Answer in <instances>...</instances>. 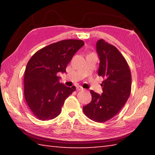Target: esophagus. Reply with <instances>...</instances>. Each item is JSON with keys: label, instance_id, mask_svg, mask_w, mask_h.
<instances>
[{"label": "esophagus", "instance_id": "esophagus-1", "mask_svg": "<svg viewBox=\"0 0 155 155\" xmlns=\"http://www.w3.org/2000/svg\"><path fill=\"white\" fill-rule=\"evenodd\" d=\"M77 91H81V90H83V88L81 87L80 85H78L77 86Z\"/></svg>", "mask_w": 155, "mask_h": 155}]
</instances>
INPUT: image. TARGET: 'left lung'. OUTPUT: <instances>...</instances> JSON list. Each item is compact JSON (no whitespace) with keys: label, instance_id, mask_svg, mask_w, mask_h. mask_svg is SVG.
I'll list each match as a JSON object with an SVG mask.
<instances>
[{"label":"left lung","instance_id":"obj_1","mask_svg":"<svg viewBox=\"0 0 155 155\" xmlns=\"http://www.w3.org/2000/svg\"><path fill=\"white\" fill-rule=\"evenodd\" d=\"M100 59L98 74L104 78L101 95L90 91L91 101L83 107L84 114L97 122L114 117L127 103L131 91V73L127 61L114 46L103 39L96 43Z\"/></svg>","mask_w":155,"mask_h":155}]
</instances>
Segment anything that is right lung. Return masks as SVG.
Masks as SVG:
<instances>
[{"instance_id":"obj_1","label":"right lung","mask_w":155,"mask_h":155,"mask_svg":"<svg viewBox=\"0 0 155 155\" xmlns=\"http://www.w3.org/2000/svg\"><path fill=\"white\" fill-rule=\"evenodd\" d=\"M83 45V40H61L40 49L28 61L25 72V98L38 119L44 121L58 116L65 100L76 90L75 86L60 83L57 73L65 72L67 65Z\"/></svg>"}]
</instances>
